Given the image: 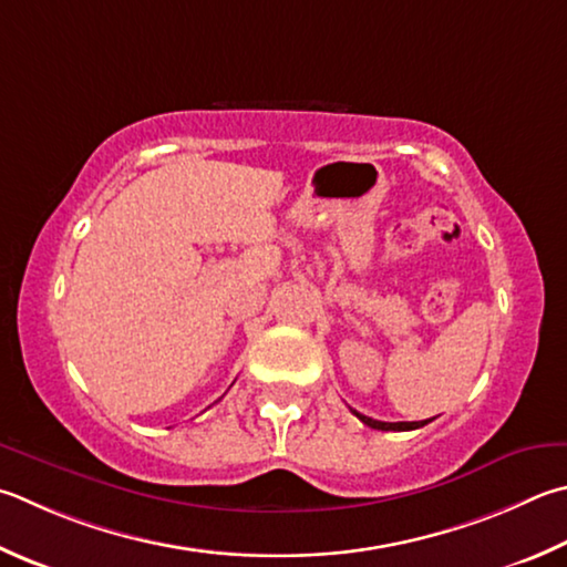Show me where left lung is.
I'll use <instances>...</instances> for the list:
<instances>
[{
	"mask_svg": "<svg viewBox=\"0 0 567 567\" xmlns=\"http://www.w3.org/2000/svg\"><path fill=\"white\" fill-rule=\"evenodd\" d=\"M352 414L362 421V424L372 426V429H379V431H411V429H419L429 424V421H396V424H391V421H377V419H369L364 414H359V411L352 409Z\"/></svg>",
	"mask_w": 567,
	"mask_h": 567,
	"instance_id": "1",
	"label": "left lung"
}]
</instances>
